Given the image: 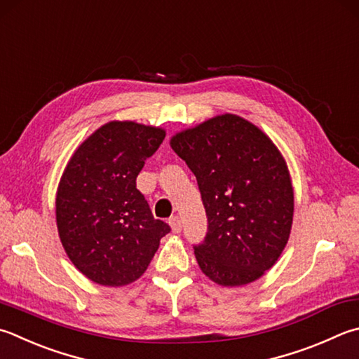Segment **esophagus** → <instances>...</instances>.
I'll use <instances>...</instances> for the list:
<instances>
[{
    "instance_id": "obj_1",
    "label": "esophagus",
    "mask_w": 359,
    "mask_h": 359,
    "mask_svg": "<svg viewBox=\"0 0 359 359\" xmlns=\"http://www.w3.org/2000/svg\"><path fill=\"white\" fill-rule=\"evenodd\" d=\"M168 223H170V228L173 233H180L181 228H182V223H181V219L178 217V215H173V217H170V220H168Z\"/></svg>"
}]
</instances>
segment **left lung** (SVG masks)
<instances>
[{
	"label": "left lung",
	"mask_w": 359,
	"mask_h": 359,
	"mask_svg": "<svg viewBox=\"0 0 359 359\" xmlns=\"http://www.w3.org/2000/svg\"><path fill=\"white\" fill-rule=\"evenodd\" d=\"M198 182L206 238L194 245L203 273L222 286L261 278L285 250L294 189L285 158L258 126L234 114L170 139Z\"/></svg>",
	"instance_id": "8db88e82"
}]
</instances>
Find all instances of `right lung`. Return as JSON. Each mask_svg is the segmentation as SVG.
<instances>
[{
    "label": "right lung",
    "mask_w": 359,
    "mask_h": 359,
    "mask_svg": "<svg viewBox=\"0 0 359 359\" xmlns=\"http://www.w3.org/2000/svg\"><path fill=\"white\" fill-rule=\"evenodd\" d=\"M165 131L109 121L73 153L56 194L60 242L81 273L101 286L136 281L170 226L153 217L136 178Z\"/></svg>",
    "instance_id": "1"
}]
</instances>
